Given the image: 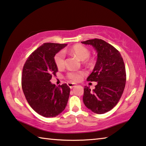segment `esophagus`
Listing matches in <instances>:
<instances>
[{"mask_svg":"<svg viewBox=\"0 0 146 146\" xmlns=\"http://www.w3.org/2000/svg\"><path fill=\"white\" fill-rule=\"evenodd\" d=\"M68 85L69 87H70L71 89H72L74 87H75V86H76V84L72 83V82H68Z\"/></svg>","mask_w":146,"mask_h":146,"instance_id":"34e87169","label":"esophagus"}]
</instances>
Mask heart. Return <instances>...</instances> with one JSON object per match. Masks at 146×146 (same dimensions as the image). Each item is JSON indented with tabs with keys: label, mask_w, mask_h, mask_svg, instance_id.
Instances as JSON below:
<instances>
[{
	"label": "heart",
	"mask_w": 146,
	"mask_h": 146,
	"mask_svg": "<svg viewBox=\"0 0 146 146\" xmlns=\"http://www.w3.org/2000/svg\"><path fill=\"white\" fill-rule=\"evenodd\" d=\"M70 52L76 55L81 60H85L90 57L89 49L82 45H75L70 49ZM55 62L58 68H63L65 65V54L63 51H59L55 56ZM84 75L83 71H71L67 74L68 77L73 81H79Z\"/></svg>",
	"instance_id": "b5f03b06"
}]
</instances>
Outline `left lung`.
I'll use <instances>...</instances> for the list:
<instances>
[{
    "label": "left lung",
    "mask_w": 146,
    "mask_h": 146,
    "mask_svg": "<svg viewBox=\"0 0 146 146\" xmlns=\"http://www.w3.org/2000/svg\"><path fill=\"white\" fill-rule=\"evenodd\" d=\"M92 46L97 53V59L88 81L97 82L95 88L84 89L83 102L97 114L109 111L117 105L124 90L126 74L123 58L117 49L102 39L81 42Z\"/></svg>",
    "instance_id": "left-lung-1"
}]
</instances>
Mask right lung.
I'll list each match as a JSON object with an SVG mask.
<instances>
[{
	"mask_svg": "<svg viewBox=\"0 0 146 146\" xmlns=\"http://www.w3.org/2000/svg\"><path fill=\"white\" fill-rule=\"evenodd\" d=\"M67 46L44 43L27 59L22 74V88L29 106L44 117H55L63 111L70 97L66 84L58 87L50 82L58 71L54 57Z\"/></svg>",
	"mask_w": 146,
	"mask_h": 146,
	"instance_id": "obj_1",
	"label": "right lung"
}]
</instances>
